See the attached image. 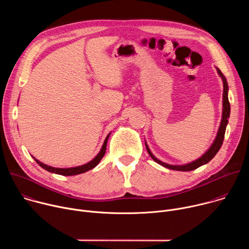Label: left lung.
<instances>
[{
	"label": "left lung",
	"mask_w": 249,
	"mask_h": 249,
	"mask_svg": "<svg viewBox=\"0 0 249 249\" xmlns=\"http://www.w3.org/2000/svg\"><path fill=\"white\" fill-rule=\"evenodd\" d=\"M217 72H218V75L221 77L222 81H223V86H224V91H223V112H222V120H221V123H220V127H219V130H218V133H217V136L214 140V142H213L212 145L210 146V148L200 157L198 158L197 160L191 161V162H188V163H185V164H169V163H166V162H163L161 160H160L158 158H156L154 156V154L151 152L147 142L145 140V144H146V149L150 155V157L156 161L158 162L159 164L168 168V169H172V170H178V171H191V170H194L198 167H200L201 165H204L206 163H208L213 158H214L217 153L219 152V150L221 149L222 147V144L224 142V138H225V133H226V128H227V125L229 123V118H230V114H231V105H230V101H229V86H228V82H227V79L225 78V76L222 74L221 70L219 68H217Z\"/></svg>",
	"instance_id": "left-lung-1"
}]
</instances>
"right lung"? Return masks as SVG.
<instances>
[{"label":"right lung","instance_id":"obj_1","mask_svg":"<svg viewBox=\"0 0 249 249\" xmlns=\"http://www.w3.org/2000/svg\"><path fill=\"white\" fill-rule=\"evenodd\" d=\"M111 132L106 136L104 142H103V145L99 151V153L89 162L83 164V165H79V166H75V167H68V168H60V167H53V166H50V165H47L41 161H39L38 160L35 159L34 157H32L34 159V160L36 161L42 168H44L45 170L49 171V172H52V173H56V174H60V175H65V176H72V175H77V174H81V173H84V172H87L90 169H92L93 167H95L100 160L103 158L104 154H105V151H106V145H107V141H108V138L110 136Z\"/></svg>","mask_w":249,"mask_h":249}]
</instances>
